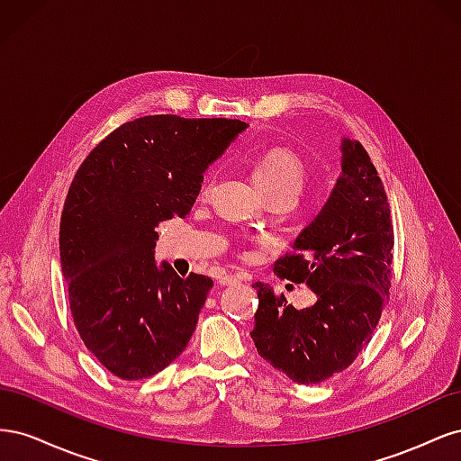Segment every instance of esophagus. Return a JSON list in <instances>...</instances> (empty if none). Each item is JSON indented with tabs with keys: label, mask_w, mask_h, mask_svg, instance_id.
<instances>
[{
	"label": "esophagus",
	"mask_w": 461,
	"mask_h": 461,
	"mask_svg": "<svg viewBox=\"0 0 461 461\" xmlns=\"http://www.w3.org/2000/svg\"><path fill=\"white\" fill-rule=\"evenodd\" d=\"M240 281H242L240 275H221V276L217 278V283H219L221 286H232V285H239Z\"/></svg>",
	"instance_id": "34e87169"
}]
</instances>
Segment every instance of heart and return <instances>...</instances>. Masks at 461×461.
<instances>
[{
    "mask_svg": "<svg viewBox=\"0 0 461 461\" xmlns=\"http://www.w3.org/2000/svg\"><path fill=\"white\" fill-rule=\"evenodd\" d=\"M254 178L259 183V186L271 194L278 190H288L298 194L303 186L305 180V169L303 163L298 159V156L288 151L275 148L256 161L254 165ZM207 190V185L203 188V194Z\"/></svg>",
    "mask_w": 461,
    "mask_h": 461,
    "instance_id": "1",
    "label": "heart"
}]
</instances>
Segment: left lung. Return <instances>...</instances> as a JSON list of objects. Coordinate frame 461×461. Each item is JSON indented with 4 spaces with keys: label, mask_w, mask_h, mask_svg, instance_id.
<instances>
[{
    "label": "left lung",
    "mask_w": 461,
    "mask_h": 461,
    "mask_svg": "<svg viewBox=\"0 0 461 461\" xmlns=\"http://www.w3.org/2000/svg\"><path fill=\"white\" fill-rule=\"evenodd\" d=\"M394 230L386 192L367 151L340 138V175L317 215L273 271L305 283L312 308L296 310L271 286H258V354L290 381L315 384L356 359L388 298Z\"/></svg>",
    "instance_id": "8db88e82"
}]
</instances>
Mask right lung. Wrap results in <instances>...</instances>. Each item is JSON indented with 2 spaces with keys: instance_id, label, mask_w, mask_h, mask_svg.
<instances>
[{
  "instance_id": "right-lung-1",
  "label": "right lung",
  "mask_w": 461,
  "mask_h": 461,
  "mask_svg": "<svg viewBox=\"0 0 461 461\" xmlns=\"http://www.w3.org/2000/svg\"><path fill=\"white\" fill-rule=\"evenodd\" d=\"M248 129L239 119L148 115L97 144L68 188L61 271L80 339L124 381L185 352L213 281L156 261V227L185 217L203 173Z\"/></svg>"
}]
</instances>
